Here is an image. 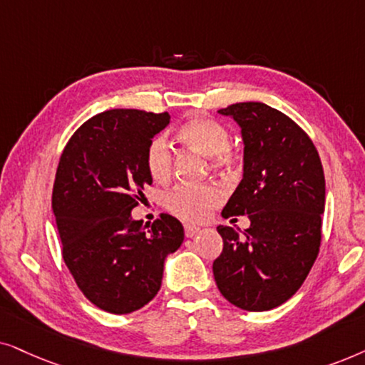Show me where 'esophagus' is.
Returning <instances> with one entry per match:
<instances>
[{
  "label": "esophagus",
  "instance_id": "obj_1",
  "mask_svg": "<svg viewBox=\"0 0 365 365\" xmlns=\"http://www.w3.org/2000/svg\"><path fill=\"white\" fill-rule=\"evenodd\" d=\"M198 232H200V227L185 225V237H188V239H190V237H193V235H197Z\"/></svg>",
  "mask_w": 365,
  "mask_h": 365
}]
</instances>
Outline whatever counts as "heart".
<instances>
[{"label":"heart","mask_w":365,"mask_h":365,"mask_svg":"<svg viewBox=\"0 0 365 365\" xmlns=\"http://www.w3.org/2000/svg\"><path fill=\"white\" fill-rule=\"evenodd\" d=\"M182 142L190 145L203 155L212 157V167L217 170H230L239 160L235 150L228 147L230 132L220 121L198 115L187 120L178 128ZM173 157L170 145L163 137H155L147 148V168L158 182L172 175ZM222 192L215 185H178L168 192L165 203L168 210L188 222H200L208 217L213 208L222 202Z\"/></svg>","instance_id":"obj_1"}]
</instances>
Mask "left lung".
Segmentation results:
<instances>
[{"label":"left lung","instance_id":"8db88e82","mask_svg":"<svg viewBox=\"0 0 365 365\" xmlns=\"http://www.w3.org/2000/svg\"><path fill=\"white\" fill-rule=\"evenodd\" d=\"M244 140V178L222 217L249 215L244 237L218 225L223 250L213 262L217 287L235 307L264 312L292 297L320 249L325 178L317 148L300 126L260 101L218 110Z\"/></svg>","mask_w":365,"mask_h":365}]
</instances>
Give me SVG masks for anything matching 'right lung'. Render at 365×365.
I'll return each instance as SVG.
<instances>
[{
    "label": "right lung",
    "mask_w": 365,
    "mask_h": 365,
    "mask_svg": "<svg viewBox=\"0 0 365 365\" xmlns=\"http://www.w3.org/2000/svg\"><path fill=\"white\" fill-rule=\"evenodd\" d=\"M170 115L108 110L68 140L56 168L51 207L63 260L78 289L110 314H130L158 294L167 255L183 242L177 218L152 225L132 210L152 185L147 148Z\"/></svg>",
    "instance_id": "add662e5"
}]
</instances>
